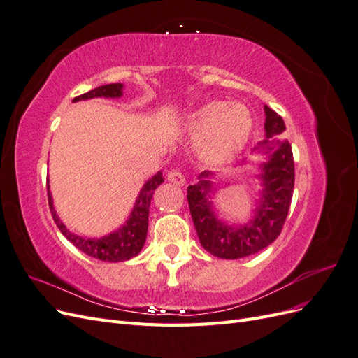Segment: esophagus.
I'll use <instances>...</instances> for the list:
<instances>
[{"instance_id":"34e87169","label":"esophagus","mask_w":358,"mask_h":358,"mask_svg":"<svg viewBox=\"0 0 358 358\" xmlns=\"http://www.w3.org/2000/svg\"><path fill=\"white\" fill-rule=\"evenodd\" d=\"M167 179L171 183H175V185H178V187H182L183 183H185V176H183V173L180 170H178V169L170 170L169 175H167Z\"/></svg>"}]
</instances>
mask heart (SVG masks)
Masks as SVG:
<instances>
[{
  "mask_svg": "<svg viewBox=\"0 0 358 358\" xmlns=\"http://www.w3.org/2000/svg\"><path fill=\"white\" fill-rule=\"evenodd\" d=\"M188 128L200 137V155L210 164H224L245 148L252 131V116L243 104L212 101L189 115Z\"/></svg>",
  "mask_w": 358,
  "mask_h": 358,
  "instance_id": "obj_1",
  "label": "heart"
}]
</instances>
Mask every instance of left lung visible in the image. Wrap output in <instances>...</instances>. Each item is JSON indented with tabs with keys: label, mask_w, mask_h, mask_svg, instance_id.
I'll return each mask as SVG.
<instances>
[{
	"label": "left lung",
	"mask_w": 358,
	"mask_h": 358,
	"mask_svg": "<svg viewBox=\"0 0 358 358\" xmlns=\"http://www.w3.org/2000/svg\"><path fill=\"white\" fill-rule=\"evenodd\" d=\"M264 110L267 138L255 149H264L268 161L262 166L259 176L264 185L263 199L251 222L243 227H230L216 220L210 210V201L206 199V194L210 191L209 180H200L187 189L189 212L200 243L218 258L236 259L262 251L278 239L288 216L294 189V158L288 142H272L273 136L285 131L282 116L267 106ZM208 176L209 171H204L200 179Z\"/></svg>",
	"instance_id": "obj_1"
}]
</instances>
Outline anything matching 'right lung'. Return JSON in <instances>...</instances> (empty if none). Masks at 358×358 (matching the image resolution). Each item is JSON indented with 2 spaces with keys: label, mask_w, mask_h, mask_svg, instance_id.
<instances>
[{
  "label": "right lung",
  "mask_w": 358,
  "mask_h": 358,
  "mask_svg": "<svg viewBox=\"0 0 358 358\" xmlns=\"http://www.w3.org/2000/svg\"><path fill=\"white\" fill-rule=\"evenodd\" d=\"M121 95H122V83H109L76 96L73 101L88 100V99H94V96H110V99H115V96H121ZM162 182H164V179L161 176V171H158L152 179H149L145 183V187L142 188V191H140L137 201L134 204V209L131 215H129L128 221L122 225V229H119L117 231L109 236H104L101 239H83V237L76 236L74 233L69 231L67 227L59 221L57 212L53 210L50 191L48 187L49 209L52 213V218L55 221L59 231L66 236L76 248H79L82 252H85L86 255H90L92 258L101 259V262H109V263L125 262V259L133 258L142 251L146 241V233H148V216H149L150 200H152L154 191L161 185Z\"/></svg>",
  "instance_id": "1"
}]
</instances>
